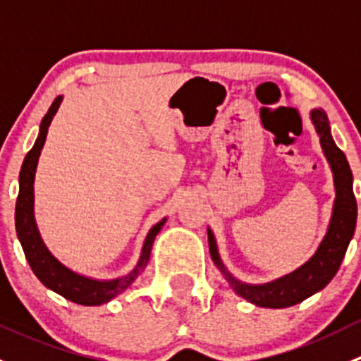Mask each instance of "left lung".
<instances>
[{
    "instance_id": "left-lung-1",
    "label": "left lung",
    "mask_w": 361,
    "mask_h": 361,
    "mask_svg": "<svg viewBox=\"0 0 361 361\" xmlns=\"http://www.w3.org/2000/svg\"><path fill=\"white\" fill-rule=\"evenodd\" d=\"M311 122L319 136L323 154L330 164V169L334 174V187H336L332 218H330L325 238L319 243L314 255L304 265H300L283 278L274 279L271 283H264V285H248V283L235 279L225 269L220 253H218L216 239H214L211 228H207V243H209V253L214 265L220 269L231 288L239 297L246 298L251 304L260 305V307H290V305L298 304V302L311 297L312 293L325 288L332 281L334 276L337 274L349 241L355 234L358 207H356V199L353 194L351 167H349L344 152L334 141L326 113L322 108H314L311 111Z\"/></svg>"
}]
</instances>
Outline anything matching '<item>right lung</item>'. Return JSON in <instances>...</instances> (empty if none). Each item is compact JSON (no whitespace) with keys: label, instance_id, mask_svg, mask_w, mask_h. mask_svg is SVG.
I'll list each match as a JSON object with an SVG mask.
<instances>
[{"label":"right lung","instance_id":"obj_1","mask_svg":"<svg viewBox=\"0 0 361 361\" xmlns=\"http://www.w3.org/2000/svg\"><path fill=\"white\" fill-rule=\"evenodd\" d=\"M63 97H56L52 106L49 108L47 115L43 116L42 123H39V134L36 137V143L31 150L25 155L23 167H20L19 174V197L16 204V231L17 238H19L20 245H23L25 260H27L29 267L35 272L36 278L43 283L49 290L59 293L61 297L68 298V300L75 302L80 305H101L110 302L113 297L122 293L123 290L129 288L134 283V279L145 271L148 260H150V251L154 246L155 235L159 234L160 228L164 227L167 218H162L159 224H155L147 234V239L143 243V250H141V257L137 260L136 267L129 272V274L122 276L116 279H92L87 276L78 274V272L71 271L66 265L61 264L50 250L47 248L43 243L42 234L38 231V225L35 220V173L36 166H38L39 154L45 145L47 133H49V126L52 122L54 115L59 110Z\"/></svg>","mask_w":361,"mask_h":361}]
</instances>
